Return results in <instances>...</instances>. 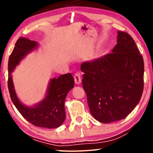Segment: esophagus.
Here are the masks:
<instances>
[{
	"mask_svg": "<svg viewBox=\"0 0 153 153\" xmlns=\"http://www.w3.org/2000/svg\"><path fill=\"white\" fill-rule=\"evenodd\" d=\"M74 81L76 84H80L81 83V74L80 73L77 72L74 75Z\"/></svg>",
	"mask_w": 153,
	"mask_h": 153,
	"instance_id": "34e87169",
	"label": "esophagus"
}]
</instances>
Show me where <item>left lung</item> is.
I'll return each instance as SVG.
<instances>
[{
    "label": "left lung",
    "instance_id": "1",
    "mask_svg": "<svg viewBox=\"0 0 153 153\" xmlns=\"http://www.w3.org/2000/svg\"><path fill=\"white\" fill-rule=\"evenodd\" d=\"M117 42L112 53L81 65L90 111L103 123L128 116L143 91L144 62L134 40L119 30Z\"/></svg>",
    "mask_w": 153,
    "mask_h": 153
}]
</instances>
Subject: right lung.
Here are the masks:
<instances>
[{"label": "right lung", "mask_w": 153, "mask_h": 153, "mask_svg": "<svg viewBox=\"0 0 153 153\" xmlns=\"http://www.w3.org/2000/svg\"><path fill=\"white\" fill-rule=\"evenodd\" d=\"M37 47V43L26 37L17 39L8 61L7 85L10 97L19 112L26 120L37 127L56 128L65 119V100L68 92L74 87V80L71 73L62 74L50 81L46 97L33 107H28L19 100L12 82V72L29 52Z\"/></svg>", "instance_id": "1"}]
</instances>
